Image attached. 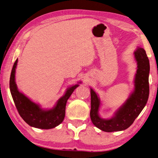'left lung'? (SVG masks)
<instances>
[{
    "label": "left lung",
    "mask_w": 158,
    "mask_h": 158,
    "mask_svg": "<svg viewBox=\"0 0 158 158\" xmlns=\"http://www.w3.org/2000/svg\"><path fill=\"white\" fill-rule=\"evenodd\" d=\"M134 54L137 64L134 91L111 119H104L99 117L100 99L95 92L90 88V119L93 124L103 131H120L128 128L147 104L149 95V60L146 51L142 48H137Z\"/></svg>",
    "instance_id": "obj_1"
}]
</instances>
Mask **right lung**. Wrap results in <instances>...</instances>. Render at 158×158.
<instances>
[{"label":"right lung","mask_w":158,"mask_h":158,"mask_svg":"<svg viewBox=\"0 0 158 158\" xmlns=\"http://www.w3.org/2000/svg\"><path fill=\"white\" fill-rule=\"evenodd\" d=\"M18 59L14 62L11 70L10 88L17 110L23 119L30 127L50 129L56 127L64 121L65 114V106L68 99L73 93L74 89L79 86L76 84L67 89L64 96L57 102L55 106L50 110H44L38 104L19 92L15 82V72ZM81 83V82H80Z\"/></svg>","instance_id":"1"}]
</instances>
